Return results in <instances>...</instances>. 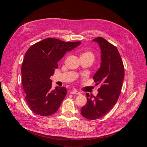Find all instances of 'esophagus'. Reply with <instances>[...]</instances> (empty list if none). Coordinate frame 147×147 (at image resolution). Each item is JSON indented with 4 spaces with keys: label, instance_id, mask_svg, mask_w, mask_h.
Listing matches in <instances>:
<instances>
[{
    "label": "esophagus",
    "instance_id": "34e87169",
    "mask_svg": "<svg viewBox=\"0 0 147 147\" xmlns=\"http://www.w3.org/2000/svg\"><path fill=\"white\" fill-rule=\"evenodd\" d=\"M71 94H76V95H81V93L79 91H77L76 90H73L70 91Z\"/></svg>",
    "mask_w": 147,
    "mask_h": 147
}]
</instances>
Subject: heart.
Here are the masks:
<instances>
[{"label": "heart", "instance_id": "obj_1", "mask_svg": "<svg viewBox=\"0 0 147 147\" xmlns=\"http://www.w3.org/2000/svg\"><path fill=\"white\" fill-rule=\"evenodd\" d=\"M84 57V58H88L90 59L91 60H92V61L94 60L95 56L94 53L90 51H86L85 52H84L83 53H82V54L81 55V57Z\"/></svg>", "mask_w": 147, "mask_h": 147}]
</instances>
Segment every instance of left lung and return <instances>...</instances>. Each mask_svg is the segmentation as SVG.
Masks as SVG:
<instances>
[{"label":"left lung","instance_id":"1","mask_svg":"<svg viewBox=\"0 0 147 147\" xmlns=\"http://www.w3.org/2000/svg\"><path fill=\"white\" fill-rule=\"evenodd\" d=\"M92 40L99 45L101 53L100 66L93 78L96 85L100 84L101 86L95 97L86 93L87 102L81 113L90 120L103 117L112 109L121 93L124 78L123 63L116 47L102 37Z\"/></svg>","mask_w":147,"mask_h":147}]
</instances>
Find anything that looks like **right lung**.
I'll use <instances>...</instances> for the list:
<instances>
[{
	"instance_id": "1",
	"label": "right lung",
	"mask_w": 147,
	"mask_h": 147,
	"mask_svg": "<svg viewBox=\"0 0 147 147\" xmlns=\"http://www.w3.org/2000/svg\"><path fill=\"white\" fill-rule=\"evenodd\" d=\"M80 44L81 42L47 38L27 50L22 66V84L26 100L34 113L47 116L58 110L67 90L65 87H56L52 90L51 76L66 52Z\"/></svg>"
}]
</instances>
